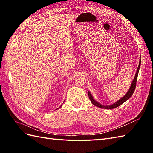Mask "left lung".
<instances>
[{
	"label": "left lung",
	"instance_id": "8db88e82",
	"mask_svg": "<svg viewBox=\"0 0 153 153\" xmlns=\"http://www.w3.org/2000/svg\"><path fill=\"white\" fill-rule=\"evenodd\" d=\"M141 66V58L140 60H139V66L137 68V70L136 71V74L135 75V77H134V79L133 80V82L131 83V85L130 88H129V91L126 95L123 96L122 99H120V100H118V101L116 102L115 103L112 104L111 105H108V106H104L101 104L99 103L98 102H97L96 100L93 99V97L92 96L91 94L89 91L88 92V95H89V99L91 100V102H92V104L93 105H95L96 106H98L100 108H105V109H112V108H117V107L119 106L120 105H122V104L126 102L127 100L129 99L130 97H131V95H133V93H134V91L135 89V87H136V83H137V76H138V73H139V68H140Z\"/></svg>",
	"mask_w": 153,
	"mask_h": 153
}]
</instances>
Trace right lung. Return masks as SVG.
Segmentation results:
<instances>
[{"mask_svg":"<svg viewBox=\"0 0 153 153\" xmlns=\"http://www.w3.org/2000/svg\"><path fill=\"white\" fill-rule=\"evenodd\" d=\"M59 108H60V107H59Z\"/></svg>","mask_w":153,"mask_h":153,"instance_id":"right-lung-1","label":"right lung"}]
</instances>
